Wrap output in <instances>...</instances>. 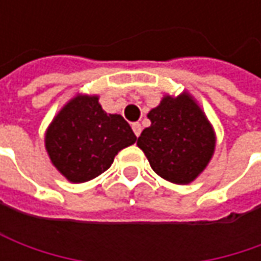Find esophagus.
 Returning a JSON list of instances; mask_svg holds the SVG:
<instances>
[{"instance_id":"obj_1","label":"esophagus","mask_w":261,"mask_h":261,"mask_svg":"<svg viewBox=\"0 0 261 261\" xmlns=\"http://www.w3.org/2000/svg\"><path fill=\"white\" fill-rule=\"evenodd\" d=\"M132 129H134L135 135L139 136L141 135V130H142V126L139 125V123H132Z\"/></svg>"}]
</instances>
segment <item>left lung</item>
Listing matches in <instances>:
<instances>
[{"instance_id":"8db88e82","label":"left lung","mask_w":261,"mask_h":261,"mask_svg":"<svg viewBox=\"0 0 261 261\" xmlns=\"http://www.w3.org/2000/svg\"><path fill=\"white\" fill-rule=\"evenodd\" d=\"M148 119L151 126L142 130L138 146L151 168L175 185L193 181L215 151V132L202 109L189 93L166 95Z\"/></svg>"}]
</instances>
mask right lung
Returning <instances> with one entry per match:
<instances>
[{"label":"right lung","instance_id":"add662e5","mask_svg":"<svg viewBox=\"0 0 261 261\" xmlns=\"http://www.w3.org/2000/svg\"><path fill=\"white\" fill-rule=\"evenodd\" d=\"M136 136L120 115H107L97 95L78 94L55 116L45 146L52 164L71 183H84L105 173L120 149Z\"/></svg>","mask_w":261,"mask_h":261}]
</instances>
